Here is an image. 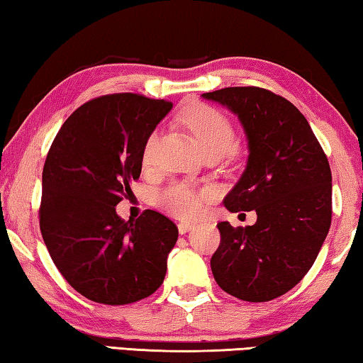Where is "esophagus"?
<instances>
[{"mask_svg":"<svg viewBox=\"0 0 363 363\" xmlns=\"http://www.w3.org/2000/svg\"><path fill=\"white\" fill-rule=\"evenodd\" d=\"M195 225L196 224H192V223H179L177 224V229H179V233H186L189 230H192Z\"/></svg>","mask_w":363,"mask_h":363,"instance_id":"1","label":"esophagus"}]
</instances>
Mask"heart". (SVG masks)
Here are the masks:
<instances>
[{"label": "heart", "mask_w": 363, "mask_h": 363, "mask_svg": "<svg viewBox=\"0 0 363 363\" xmlns=\"http://www.w3.org/2000/svg\"><path fill=\"white\" fill-rule=\"evenodd\" d=\"M182 121L199 143L205 153L218 152L223 155L230 149L235 139L230 120L216 108L195 104L190 106L182 115ZM157 145V134L147 139L144 149V162L149 163ZM213 196L208 189H194L187 184H173L158 195V205L169 213L181 218H195L203 211L205 203Z\"/></svg>", "instance_id": "obj_1"}]
</instances>
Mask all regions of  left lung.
Masks as SVG:
<instances>
[{"instance_id": "1", "label": "left lung", "mask_w": 363, "mask_h": 363, "mask_svg": "<svg viewBox=\"0 0 363 363\" xmlns=\"http://www.w3.org/2000/svg\"><path fill=\"white\" fill-rule=\"evenodd\" d=\"M201 97L229 108L243 126L248 162L224 199L232 213L255 210L253 225L218 224L214 280L250 303L279 298L309 272L331 224V171L304 115L256 86Z\"/></svg>"}]
</instances>
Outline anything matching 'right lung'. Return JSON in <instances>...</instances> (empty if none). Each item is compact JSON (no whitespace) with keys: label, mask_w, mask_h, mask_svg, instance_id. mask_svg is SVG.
<instances>
[{"label":"right lung","mask_w":363,"mask_h":363,"mask_svg":"<svg viewBox=\"0 0 363 363\" xmlns=\"http://www.w3.org/2000/svg\"><path fill=\"white\" fill-rule=\"evenodd\" d=\"M171 108L131 93L97 97L67 118L48 152L43 240L64 279L96 303H136L163 284L177 227L153 210L123 220L115 206L139 179L147 139Z\"/></svg>","instance_id":"1"}]
</instances>
